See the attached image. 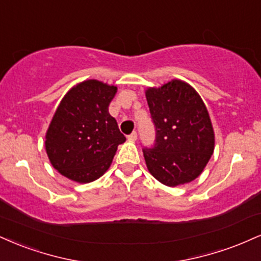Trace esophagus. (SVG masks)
<instances>
[{
  "instance_id": "1",
  "label": "esophagus",
  "mask_w": 261,
  "mask_h": 261,
  "mask_svg": "<svg viewBox=\"0 0 261 261\" xmlns=\"http://www.w3.org/2000/svg\"><path fill=\"white\" fill-rule=\"evenodd\" d=\"M127 139L131 140V141H136L137 140V133H136V131H134V133H131L130 135H128Z\"/></svg>"
}]
</instances>
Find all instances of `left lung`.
<instances>
[{
    "instance_id": "8db88e82",
    "label": "left lung",
    "mask_w": 261,
    "mask_h": 261,
    "mask_svg": "<svg viewBox=\"0 0 261 261\" xmlns=\"http://www.w3.org/2000/svg\"><path fill=\"white\" fill-rule=\"evenodd\" d=\"M146 97L155 127L154 144L142 149L149 172L170 187L193 181L214 152V130L205 105L181 80L148 89Z\"/></svg>"
}]
</instances>
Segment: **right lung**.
<instances>
[{"mask_svg":"<svg viewBox=\"0 0 261 261\" xmlns=\"http://www.w3.org/2000/svg\"><path fill=\"white\" fill-rule=\"evenodd\" d=\"M117 86L86 80L73 87L58 106L46 134V152L56 170L87 184L102 176L118 146L125 142L108 107Z\"/></svg>","mask_w":261,"mask_h":261,"instance_id":"obj_1","label":"right lung"}]
</instances>
